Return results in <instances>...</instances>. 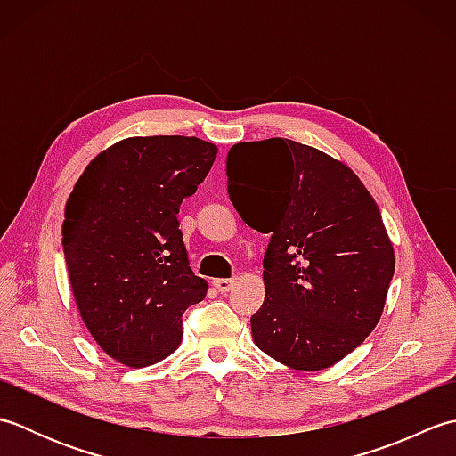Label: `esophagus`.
<instances>
[{"mask_svg":"<svg viewBox=\"0 0 456 456\" xmlns=\"http://www.w3.org/2000/svg\"><path fill=\"white\" fill-rule=\"evenodd\" d=\"M233 286H235V280L233 278H217V280H213V288H216L217 292H221V294H227Z\"/></svg>","mask_w":456,"mask_h":456,"instance_id":"1","label":"esophagus"}]
</instances>
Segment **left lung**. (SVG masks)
I'll return each instance as SVG.
<instances>
[{"mask_svg":"<svg viewBox=\"0 0 456 456\" xmlns=\"http://www.w3.org/2000/svg\"><path fill=\"white\" fill-rule=\"evenodd\" d=\"M227 178L239 216L270 233L256 346L294 370L333 366L372 333L394 276L374 198L346 164L280 137L233 144Z\"/></svg>","mask_w":456,"mask_h":456,"instance_id":"8db88e82","label":"left lung"}]
</instances>
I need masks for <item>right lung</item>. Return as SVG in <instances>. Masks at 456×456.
Here are the masks:
<instances>
[{"label": "right lung", "instance_id": "right-lung-1", "mask_svg": "<svg viewBox=\"0 0 456 456\" xmlns=\"http://www.w3.org/2000/svg\"><path fill=\"white\" fill-rule=\"evenodd\" d=\"M216 157V144L198 137L123 139L86 167L66 201L62 247L76 305L121 364L142 368L172 354L182 314L206 297L176 213Z\"/></svg>", "mask_w": 456, "mask_h": 456}]
</instances>
